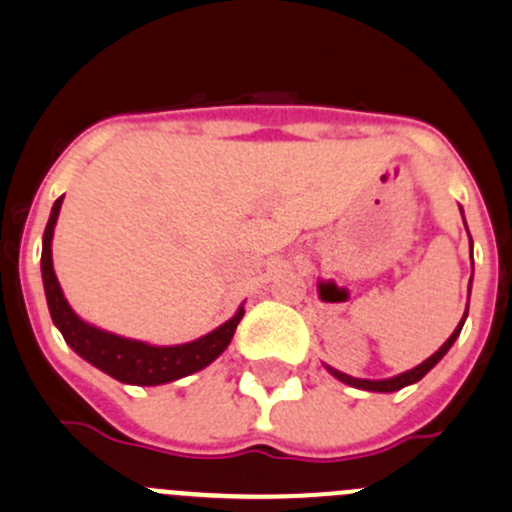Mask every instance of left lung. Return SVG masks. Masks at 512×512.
<instances>
[{
  "mask_svg": "<svg viewBox=\"0 0 512 512\" xmlns=\"http://www.w3.org/2000/svg\"><path fill=\"white\" fill-rule=\"evenodd\" d=\"M463 223H466V220H463ZM466 230H468V227H466ZM471 247H473V242H471ZM468 297H471V289H468ZM466 317H468V307H466V314H463V319H461V322H458L456 332H453L451 337H448L446 342H443V347L438 349L436 354L428 356V359L423 361V364L414 366V369H411V371H404V374H399V376H391V379H379V381H371V379H354V376L342 374V371L332 369V366H327V369H329V374L337 376L339 381H344V384H349V386H356V389H364V391H379V394H391V391H399V389H404V386L416 384V381H421L423 376H426L428 371H431L433 366H436L438 361H441L443 356H446L448 349H451V347H453V342H456V339H458V334H461L463 322H466Z\"/></svg>",
  "mask_w": 512,
  "mask_h": 512,
  "instance_id": "1",
  "label": "left lung"
}]
</instances>
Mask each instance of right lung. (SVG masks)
<instances>
[{
  "label": "right lung",
  "instance_id": "add662e5",
  "mask_svg": "<svg viewBox=\"0 0 512 512\" xmlns=\"http://www.w3.org/2000/svg\"><path fill=\"white\" fill-rule=\"evenodd\" d=\"M61 203H64V195H61L54 203V208H51L49 223H46L44 230V245H41V280H44L46 304H49L51 319H54L59 332L64 334L66 344H69L76 354L84 356L89 364H94L96 369L103 371V374L123 381V384L158 386L205 369V366L213 364V361L225 352L232 334H235L237 324H240L242 314H245L242 307L237 309L235 317L227 319L223 327L205 334V337L195 339V342L178 344V347H151V344L136 342V339H126L118 337V334L103 332V329L91 327L84 319L76 317V312L69 307L64 292H61L59 280H56L54 272V262H51V240H54V225L56 218H59Z\"/></svg>",
  "mask_w": 512,
  "mask_h": 512
}]
</instances>
